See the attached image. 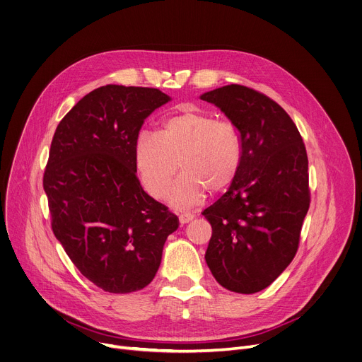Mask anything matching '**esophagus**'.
<instances>
[{"label":"esophagus","instance_id":"1","mask_svg":"<svg viewBox=\"0 0 362 362\" xmlns=\"http://www.w3.org/2000/svg\"><path fill=\"white\" fill-rule=\"evenodd\" d=\"M195 218V215L194 214H190V212H183V214H180L179 215V221H180V224L183 226V224H187V223H190L192 220Z\"/></svg>","mask_w":362,"mask_h":362}]
</instances>
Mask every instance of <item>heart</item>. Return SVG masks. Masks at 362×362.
<instances>
[{
    "mask_svg": "<svg viewBox=\"0 0 362 362\" xmlns=\"http://www.w3.org/2000/svg\"><path fill=\"white\" fill-rule=\"evenodd\" d=\"M243 154V138L237 127L201 112L163 119L157 134L139 132L134 148L142 185L156 199L168 194L180 165L183 175L170 195V204L179 209L201 204L206 190H226L242 168Z\"/></svg>",
    "mask_w": 362,
    "mask_h": 362,
    "instance_id": "obj_1",
    "label": "heart"
}]
</instances>
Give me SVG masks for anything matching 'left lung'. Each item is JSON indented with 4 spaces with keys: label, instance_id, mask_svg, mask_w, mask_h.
Wrapping results in <instances>:
<instances>
[{
    "label": "left lung",
    "instance_id": "left-lung-1",
    "mask_svg": "<svg viewBox=\"0 0 362 362\" xmlns=\"http://www.w3.org/2000/svg\"><path fill=\"white\" fill-rule=\"evenodd\" d=\"M201 99L220 107L242 134V168L202 215L212 227L205 260L234 293L255 294L291 263L310 206L308 160L288 113L268 95L230 84Z\"/></svg>",
    "mask_w": 362,
    "mask_h": 362
}]
</instances>
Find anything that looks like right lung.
Instances as JSON below:
<instances>
[{
	"label": "right lung",
	"mask_w": 362,
	"mask_h": 362,
	"mask_svg": "<svg viewBox=\"0 0 362 362\" xmlns=\"http://www.w3.org/2000/svg\"><path fill=\"white\" fill-rule=\"evenodd\" d=\"M172 99L158 88L107 84L57 127L43 189L52 231L77 269L113 294L147 286L179 218L144 192L134 158L139 129Z\"/></svg>",
	"instance_id": "add662e5"
}]
</instances>
